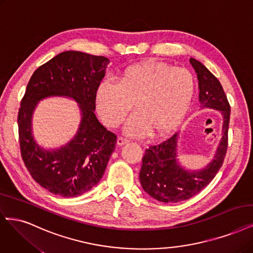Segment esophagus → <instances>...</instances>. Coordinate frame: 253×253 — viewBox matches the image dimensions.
<instances>
[{"mask_svg": "<svg viewBox=\"0 0 253 253\" xmlns=\"http://www.w3.org/2000/svg\"><path fill=\"white\" fill-rule=\"evenodd\" d=\"M128 142V140L126 138H125V137H118V139H117V144L118 145H124V144H126V143H127Z\"/></svg>", "mask_w": 253, "mask_h": 253, "instance_id": "34e87169", "label": "esophagus"}]
</instances>
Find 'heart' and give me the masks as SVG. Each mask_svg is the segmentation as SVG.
<instances>
[{
	"mask_svg": "<svg viewBox=\"0 0 253 253\" xmlns=\"http://www.w3.org/2000/svg\"><path fill=\"white\" fill-rule=\"evenodd\" d=\"M195 77L186 68L162 62L132 65L121 72L117 84L103 81L96 91V108L103 124L118 126L132 109L126 132L141 137L169 134L181 123L193 101Z\"/></svg>",
	"mask_w": 253,
	"mask_h": 253,
	"instance_id": "heart-1",
	"label": "heart"
}]
</instances>
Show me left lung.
Wrapping results in <instances>:
<instances>
[{"label":"left lung","instance_id":"obj_1","mask_svg":"<svg viewBox=\"0 0 253 253\" xmlns=\"http://www.w3.org/2000/svg\"><path fill=\"white\" fill-rule=\"evenodd\" d=\"M189 63L197 73L201 107L222 112L223 136L214 159L199 171H187L177 163L178 134L145 150L139 179L147 194L164 203L184 201L205 188L222 168L228 146L230 106L223 86L203 64L195 58H190Z\"/></svg>","mask_w":253,"mask_h":253}]
</instances>
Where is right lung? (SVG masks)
Wrapping results in <instances>:
<instances>
[{
  "instance_id": "obj_1",
  "label": "right lung",
  "mask_w": 253,
  "mask_h": 253,
  "mask_svg": "<svg viewBox=\"0 0 253 253\" xmlns=\"http://www.w3.org/2000/svg\"><path fill=\"white\" fill-rule=\"evenodd\" d=\"M109 59L80 51H65L39 67L26 88L17 115L22 159L31 177L50 193L65 198L81 196L100 181L117 136L94 114L96 91ZM48 96L73 98L82 111L77 136L67 146L46 151L34 141L31 117L36 103Z\"/></svg>"
}]
</instances>
